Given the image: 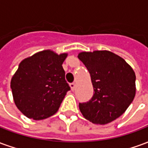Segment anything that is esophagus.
<instances>
[{
    "label": "esophagus",
    "instance_id": "obj_1",
    "mask_svg": "<svg viewBox=\"0 0 148 148\" xmlns=\"http://www.w3.org/2000/svg\"><path fill=\"white\" fill-rule=\"evenodd\" d=\"M70 86H71V89L72 91H74V90H75V87H76V85L74 83H71V85H70Z\"/></svg>",
    "mask_w": 148,
    "mask_h": 148
}]
</instances>
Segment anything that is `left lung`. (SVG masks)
I'll return each instance as SVG.
<instances>
[{"instance_id": "left-lung-1", "label": "left lung", "mask_w": 148, "mask_h": 148, "mask_svg": "<svg viewBox=\"0 0 148 148\" xmlns=\"http://www.w3.org/2000/svg\"><path fill=\"white\" fill-rule=\"evenodd\" d=\"M91 77L93 97L79 103V109L93 124L110 123L126 111L136 96V74L124 58L109 51L80 52Z\"/></svg>"}]
</instances>
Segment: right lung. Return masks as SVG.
I'll list each match as a JSON object with an SVG mask.
<instances>
[{
	"instance_id": "1",
	"label": "right lung",
	"mask_w": 148,
	"mask_h": 148,
	"mask_svg": "<svg viewBox=\"0 0 148 148\" xmlns=\"http://www.w3.org/2000/svg\"><path fill=\"white\" fill-rule=\"evenodd\" d=\"M67 55L44 50L21 62L10 86L15 105L27 118L39 121L57 112L71 90L62 66Z\"/></svg>"
}]
</instances>
